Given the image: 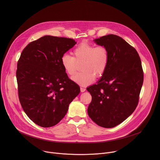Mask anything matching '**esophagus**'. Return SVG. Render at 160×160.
Listing matches in <instances>:
<instances>
[{"mask_svg":"<svg viewBox=\"0 0 160 160\" xmlns=\"http://www.w3.org/2000/svg\"><path fill=\"white\" fill-rule=\"evenodd\" d=\"M80 90H81L82 92H85V91L86 90V88H85V87H80Z\"/></svg>","mask_w":160,"mask_h":160,"instance_id":"esophagus-1","label":"esophagus"}]
</instances>
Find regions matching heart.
I'll list each match as a JSON object with an SVG mask.
<instances>
[{"instance_id": "1", "label": "heart", "mask_w": 160, "mask_h": 160, "mask_svg": "<svg viewBox=\"0 0 160 160\" xmlns=\"http://www.w3.org/2000/svg\"><path fill=\"white\" fill-rule=\"evenodd\" d=\"M72 56L64 54L61 58V65L68 75H73L77 69V62L82 61L81 72H77L72 80L81 85L92 83L94 79L101 77L106 70L109 55L104 45L82 43L73 51Z\"/></svg>"}]
</instances>
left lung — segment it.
Listing matches in <instances>:
<instances>
[{
    "label": "left lung",
    "instance_id": "left-lung-1",
    "mask_svg": "<svg viewBox=\"0 0 160 160\" xmlns=\"http://www.w3.org/2000/svg\"><path fill=\"white\" fill-rule=\"evenodd\" d=\"M94 41L108 49L109 59L101 80L87 88L92 96L88 115L99 126L112 128L138 106L144 72L138 51L122 37L110 34Z\"/></svg>",
    "mask_w": 160,
    "mask_h": 160
}]
</instances>
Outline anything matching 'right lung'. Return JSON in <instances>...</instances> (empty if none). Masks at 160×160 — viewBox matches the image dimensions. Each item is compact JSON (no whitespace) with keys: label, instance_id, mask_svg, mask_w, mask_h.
Instances as JSON below:
<instances>
[{"label":"right lung","instance_id":"add662e5","mask_svg":"<svg viewBox=\"0 0 160 160\" xmlns=\"http://www.w3.org/2000/svg\"><path fill=\"white\" fill-rule=\"evenodd\" d=\"M76 43L72 38L46 35L29 43L21 54L16 70L19 100L29 118L40 127L58 124L80 92L61 62Z\"/></svg>","mask_w":160,"mask_h":160}]
</instances>
